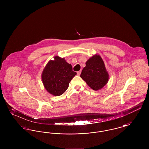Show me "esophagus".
Segmentation results:
<instances>
[{
    "instance_id": "obj_1",
    "label": "esophagus",
    "mask_w": 149,
    "mask_h": 149,
    "mask_svg": "<svg viewBox=\"0 0 149 149\" xmlns=\"http://www.w3.org/2000/svg\"><path fill=\"white\" fill-rule=\"evenodd\" d=\"M81 70H80V71H78V72H77V74H78V75H80V74H81Z\"/></svg>"
}]
</instances>
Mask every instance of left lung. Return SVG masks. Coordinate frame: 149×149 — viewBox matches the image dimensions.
<instances>
[{
	"label": "left lung",
	"mask_w": 149,
	"mask_h": 149,
	"mask_svg": "<svg viewBox=\"0 0 149 149\" xmlns=\"http://www.w3.org/2000/svg\"><path fill=\"white\" fill-rule=\"evenodd\" d=\"M80 77L94 91L100 89L106 85L109 75L102 57L97 55L91 57L86 62Z\"/></svg>",
	"instance_id": "1"
}]
</instances>
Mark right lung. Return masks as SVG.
<instances>
[{"label":"right lung","mask_w":149,"mask_h":149,"mask_svg":"<svg viewBox=\"0 0 149 149\" xmlns=\"http://www.w3.org/2000/svg\"><path fill=\"white\" fill-rule=\"evenodd\" d=\"M54 58L50 60L44 69L42 80L45 88L50 94L59 96L67 90L77 72L72 71L71 64H68L64 58L55 56Z\"/></svg>","instance_id":"obj_1"}]
</instances>
